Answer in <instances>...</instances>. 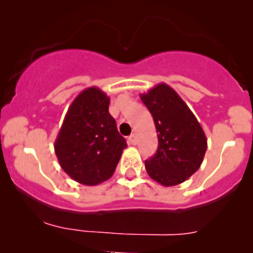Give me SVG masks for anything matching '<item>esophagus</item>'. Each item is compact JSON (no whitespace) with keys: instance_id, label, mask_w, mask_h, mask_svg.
<instances>
[{"instance_id":"1","label":"esophagus","mask_w":253,"mask_h":253,"mask_svg":"<svg viewBox=\"0 0 253 253\" xmlns=\"http://www.w3.org/2000/svg\"><path fill=\"white\" fill-rule=\"evenodd\" d=\"M128 141L131 144H136L137 143V139H136V134H131V136L128 137Z\"/></svg>"}]
</instances>
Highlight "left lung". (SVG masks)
<instances>
[{
    "mask_svg": "<svg viewBox=\"0 0 253 253\" xmlns=\"http://www.w3.org/2000/svg\"><path fill=\"white\" fill-rule=\"evenodd\" d=\"M154 120L158 150L145 160L148 175L163 186L182 183L200 169L207 150L202 126L181 96L165 83L141 94Z\"/></svg>",
    "mask_w": 253,
    "mask_h": 253,
    "instance_id": "8db88e82",
    "label": "left lung"
}]
</instances>
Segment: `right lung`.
<instances>
[{"label":"right lung","mask_w":253,"mask_h":253,"mask_svg":"<svg viewBox=\"0 0 253 253\" xmlns=\"http://www.w3.org/2000/svg\"><path fill=\"white\" fill-rule=\"evenodd\" d=\"M110 98L96 86L84 89L68 108L53 147L63 171L82 185L109 180L127 147L109 112Z\"/></svg>","instance_id":"add662e5"}]
</instances>
